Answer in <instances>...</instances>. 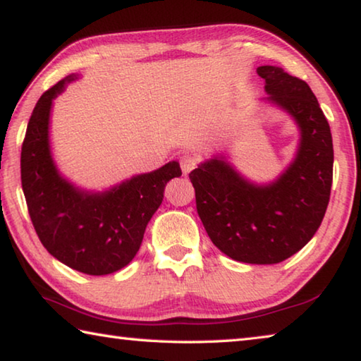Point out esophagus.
I'll return each mask as SVG.
<instances>
[{"instance_id":"obj_1","label":"esophagus","mask_w":361,"mask_h":361,"mask_svg":"<svg viewBox=\"0 0 361 361\" xmlns=\"http://www.w3.org/2000/svg\"><path fill=\"white\" fill-rule=\"evenodd\" d=\"M197 164H199V159L192 154H189V152L180 157V166H181V170L185 175H188L192 169L197 167Z\"/></svg>"}]
</instances>
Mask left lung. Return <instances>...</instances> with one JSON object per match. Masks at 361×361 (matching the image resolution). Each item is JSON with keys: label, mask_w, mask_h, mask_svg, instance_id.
<instances>
[{"label": "left lung", "mask_w": 361, "mask_h": 361, "mask_svg": "<svg viewBox=\"0 0 361 361\" xmlns=\"http://www.w3.org/2000/svg\"><path fill=\"white\" fill-rule=\"evenodd\" d=\"M267 100L286 109L301 129V145L288 170L269 186H255L223 157L189 173L195 207L209 234L229 258L277 264L299 252L320 228L333 183L329 124L307 82L264 65Z\"/></svg>", "instance_id": "left-lung-1"}]
</instances>
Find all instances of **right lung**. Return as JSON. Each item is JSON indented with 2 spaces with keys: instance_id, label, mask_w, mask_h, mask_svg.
Masks as SVG:
<instances>
[{
  "instance_id": "obj_1",
  "label": "right lung",
  "mask_w": 361,
  "mask_h": 361,
  "mask_svg": "<svg viewBox=\"0 0 361 361\" xmlns=\"http://www.w3.org/2000/svg\"><path fill=\"white\" fill-rule=\"evenodd\" d=\"M73 76L66 81H73ZM65 81L47 89L28 121L20 178L30 218L54 258L87 276H105L129 264L142 245L146 224L164 199L167 181L181 175L178 162L103 194L78 191L59 175L49 151V113Z\"/></svg>"
}]
</instances>
